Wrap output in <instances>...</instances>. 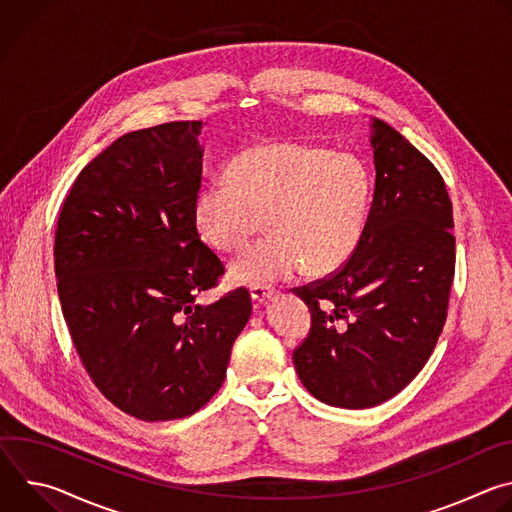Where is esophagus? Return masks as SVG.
<instances>
[{
    "label": "esophagus",
    "instance_id": "obj_1",
    "mask_svg": "<svg viewBox=\"0 0 512 512\" xmlns=\"http://www.w3.org/2000/svg\"><path fill=\"white\" fill-rule=\"evenodd\" d=\"M251 298L255 304H265L267 300L273 298V289L263 285H251Z\"/></svg>",
    "mask_w": 512,
    "mask_h": 512
}]
</instances>
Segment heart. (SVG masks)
I'll return each mask as SVG.
<instances>
[{
	"mask_svg": "<svg viewBox=\"0 0 512 512\" xmlns=\"http://www.w3.org/2000/svg\"><path fill=\"white\" fill-rule=\"evenodd\" d=\"M229 180L202 186L194 223L206 245L241 251L259 231L269 235L231 265L239 283L275 285L306 267L324 275L356 251L371 206V174L356 156L304 143H261L241 152Z\"/></svg>",
	"mask_w": 512,
	"mask_h": 512,
	"instance_id": "b5f03b06",
	"label": "heart"
}]
</instances>
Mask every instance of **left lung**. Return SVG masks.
<instances>
[{
    "instance_id": "1",
    "label": "left lung",
    "mask_w": 512,
    "mask_h": 512,
    "mask_svg": "<svg viewBox=\"0 0 512 512\" xmlns=\"http://www.w3.org/2000/svg\"><path fill=\"white\" fill-rule=\"evenodd\" d=\"M375 196L350 259L296 287L312 314L294 350L304 387L342 409L375 407L425 367L440 338L456 267L442 174L389 123L373 119Z\"/></svg>"
}]
</instances>
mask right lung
I'll return each mask as SVG.
<instances>
[{
  "label": "right lung",
  "mask_w": 512,
  "mask_h": 512,
  "mask_svg": "<svg viewBox=\"0 0 512 512\" xmlns=\"http://www.w3.org/2000/svg\"><path fill=\"white\" fill-rule=\"evenodd\" d=\"M202 121L121 135L72 184L54 237L58 298L97 389L143 421L182 419L221 389L251 318L239 287L210 306L223 261L200 241Z\"/></svg>",
  "instance_id": "add662e5"
}]
</instances>
